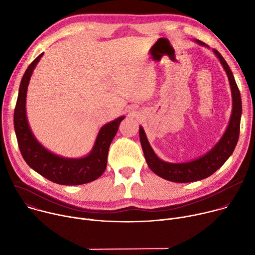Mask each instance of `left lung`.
I'll return each instance as SVG.
<instances>
[{
    "mask_svg": "<svg viewBox=\"0 0 255 255\" xmlns=\"http://www.w3.org/2000/svg\"><path fill=\"white\" fill-rule=\"evenodd\" d=\"M196 42L200 45L208 46L200 40H196ZM213 51L216 56L219 58L227 74L231 88L233 106L229 124L219 142L202 157H199L189 162L170 163L161 160L155 154L150 146L146 135H145L143 128L141 126L139 127V137L142 150L149 168L160 177L170 181H174V183H191V181L201 180L213 174L217 169H219L224 164V162L233 153L239 138L240 120L242 113L240 92L236 85L232 71L223 56L216 49H213Z\"/></svg>",
    "mask_w": 255,
    "mask_h": 255,
    "instance_id": "left-lung-1",
    "label": "left lung"
}]
</instances>
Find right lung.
Segmentation results:
<instances>
[{"label": "right lung", "instance_id": "obj_1", "mask_svg": "<svg viewBox=\"0 0 255 255\" xmlns=\"http://www.w3.org/2000/svg\"><path fill=\"white\" fill-rule=\"evenodd\" d=\"M43 53L27 67L22 78L14 112V127L21 154L27 164L45 178L58 185L78 186L91 183L103 174L108 151L124 116L104 125L92 151L85 157L65 158L48 151L34 137L26 117V96L32 72Z\"/></svg>", "mask_w": 255, "mask_h": 255}]
</instances>
